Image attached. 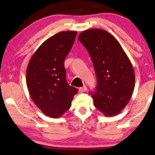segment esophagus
<instances>
[{
	"mask_svg": "<svg viewBox=\"0 0 155 155\" xmlns=\"http://www.w3.org/2000/svg\"><path fill=\"white\" fill-rule=\"evenodd\" d=\"M87 90V88L86 86H84L82 87H80L79 88H78V91H79V93H83V92H85Z\"/></svg>",
	"mask_w": 155,
	"mask_h": 155,
	"instance_id": "obj_1",
	"label": "esophagus"
}]
</instances>
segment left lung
<instances>
[{
  "label": "left lung",
  "instance_id": "1",
  "mask_svg": "<svg viewBox=\"0 0 155 155\" xmlns=\"http://www.w3.org/2000/svg\"><path fill=\"white\" fill-rule=\"evenodd\" d=\"M78 41L88 51L97 78L94 105L106 117L118 114L128 103L135 86L132 64L117 39L104 30L82 31Z\"/></svg>",
  "mask_w": 155,
  "mask_h": 155
}]
</instances>
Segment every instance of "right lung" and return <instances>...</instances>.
I'll list each match as a JSON object with an SVG mask.
<instances>
[{
    "mask_svg": "<svg viewBox=\"0 0 155 155\" xmlns=\"http://www.w3.org/2000/svg\"><path fill=\"white\" fill-rule=\"evenodd\" d=\"M77 31H62L41 44L30 59L26 81L30 96L48 117L58 118L71 107L77 89L66 80L64 60L71 51Z\"/></svg>",
    "mask_w": 155,
    "mask_h": 155,
    "instance_id": "add662e5",
    "label": "right lung"
}]
</instances>
